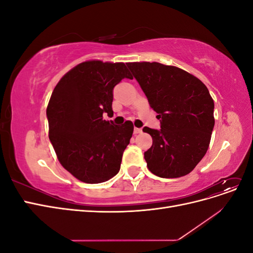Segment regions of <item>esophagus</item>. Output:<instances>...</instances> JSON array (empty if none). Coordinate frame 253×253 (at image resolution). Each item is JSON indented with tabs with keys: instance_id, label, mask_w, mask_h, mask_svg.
<instances>
[{
	"instance_id": "obj_1",
	"label": "esophagus",
	"mask_w": 253,
	"mask_h": 253,
	"mask_svg": "<svg viewBox=\"0 0 253 253\" xmlns=\"http://www.w3.org/2000/svg\"><path fill=\"white\" fill-rule=\"evenodd\" d=\"M141 132H142V128H140V127H135L134 128V134H139Z\"/></svg>"
}]
</instances>
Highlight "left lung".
Returning a JSON list of instances; mask_svg holds the SVG:
<instances>
[{"mask_svg":"<svg viewBox=\"0 0 253 253\" xmlns=\"http://www.w3.org/2000/svg\"><path fill=\"white\" fill-rule=\"evenodd\" d=\"M126 65L160 121V129H142L153 139L144 152L149 170L162 178L189 174L205 156L214 127V102L208 88L175 66L158 62Z\"/></svg>","mask_w":253,"mask_h":253,"instance_id":"obj_1","label":"left lung"}]
</instances>
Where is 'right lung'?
Returning <instances> with one entry per match:
<instances>
[{
    "label": "right lung",
    "instance_id": "1",
    "mask_svg": "<svg viewBox=\"0 0 253 253\" xmlns=\"http://www.w3.org/2000/svg\"><path fill=\"white\" fill-rule=\"evenodd\" d=\"M125 78L133 79L125 63L86 61L65 74L51 94L49 140L60 164L83 182H104L120 170L134 126H116L103 114L113 112V89Z\"/></svg>",
    "mask_w": 253,
    "mask_h": 253
}]
</instances>
